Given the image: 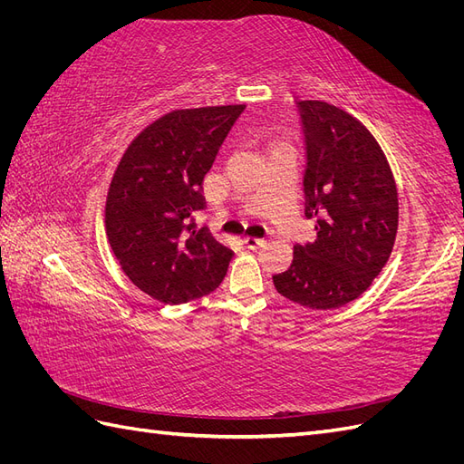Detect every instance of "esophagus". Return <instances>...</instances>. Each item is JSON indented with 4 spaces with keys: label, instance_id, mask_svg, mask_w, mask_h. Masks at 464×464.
<instances>
[{
    "label": "esophagus",
    "instance_id": "esophagus-1",
    "mask_svg": "<svg viewBox=\"0 0 464 464\" xmlns=\"http://www.w3.org/2000/svg\"><path fill=\"white\" fill-rule=\"evenodd\" d=\"M242 242H244V246L249 247V249H257V247H261V246L265 244L263 237H251V236H246Z\"/></svg>",
    "mask_w": 464,
    "mask_h": 464
}]
</instances>
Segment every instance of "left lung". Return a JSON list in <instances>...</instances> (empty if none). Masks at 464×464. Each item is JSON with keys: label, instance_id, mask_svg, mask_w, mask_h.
<instances>
[{"label": "left lung", "instance_id": "left-lung-1", "mask_svg": "<svg viewBox=\"0 0 464 464\" xmlns=\"http://www.w3.org/2000/svg\"><path fill=\"white\" fill-rule=\"evenodd\" d=\"M305 137V217L317 237L294 246L275 275L278 294L312 310H333L366 292L385 266L399 227L395 178L373 135L348 111L298 102Z\"/></svg>", "mask_w": 464, "mask_h": 464}]
</instances>
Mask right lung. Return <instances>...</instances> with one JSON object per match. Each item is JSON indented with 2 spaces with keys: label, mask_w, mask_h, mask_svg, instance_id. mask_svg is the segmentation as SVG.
<instances>
[{
  "label": "right lung",
  "mask_w": 464,
  "mask_h": 464,
  "mask_svg": "<svg viewBox=\"0 0 464 464\" xmlns=\"http://www.w3.org/2000/svg\"><path fill=\"white\" fill-rule=\"evenodd\" d=\"M244 104L168 111L139 133L106 198V236L131 283L154 300L186 304L213 292L232 249L193 215L205 208L203 178Z\"/></svg>",
  "instance_id": "1"
}]
</instances>
